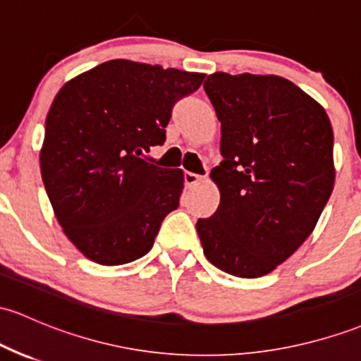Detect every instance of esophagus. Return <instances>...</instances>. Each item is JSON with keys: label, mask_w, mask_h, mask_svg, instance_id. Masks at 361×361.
Listing matches in <instances>:
<instances>
[{"label": "esophagus", "mask_w": 361, "mask_h": 361, "mask_svg": "<svg viewBox=\"0 0 361 361\" xmlns=\"http://www.w3.org/2000/svg\"><path fill=\"white\" fill-rule=\"evenodd\" d=\"M183 178H185V185H187L188 188H193V187H197V185L200 183L202 180H204V178L200 176V174H195V173H190V171H185V174H183Z\"/></svg>", "instance_id": "1"}]
</instances>
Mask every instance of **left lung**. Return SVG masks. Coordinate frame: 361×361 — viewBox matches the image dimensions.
I'll return each mask as SVG.
<instances>
[{
    "instance_id": "1",
    "label": "left lung",
    "mask_w": 361,
    "mask_h": 361,
    "mask_svg": "<svg viewBox=\"0 0 361 361\" xmlns=\"http://www.w3.org/2000/svg\"><path fill=\"white\" fill-rule=\"evenodd\" d=\"M221 121L211 171L217 211L197 221L212 265L238 277L274 271L314 231L334 188L331 121L319 102L277 75H209Z\"/></svg>"
}]
</instances>
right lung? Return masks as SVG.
<instances>
[{"mask_svg": "<svg viewBox=\"0 0 361 361\" xmlns=\"http://www.w3.org/2000/svg\"><path fill=\"white\" fill-rule=\"evenodd\" d=\"M204 73L111 59L78 75L46 118L41 174L58 223L87 259L121 265L152 248L180 205L183 171L144 159L166 140L173 106Z\"/></svg>", "mask_w": 361, "mask_h": 361, "instance_id": "add662e5", "label": "right lung"}]
</instances>
